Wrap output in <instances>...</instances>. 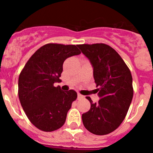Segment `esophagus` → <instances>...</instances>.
Returning a JSON list of instances; mask_svg holds the SVG:
<instances>
[{
    "mask_svg": "<svg viewBox=\"0 0 153 153\" xmlns=\"http://www.w3.org/2000/svg\"><path fill=\"white\" fill-rule=\"evenodd\" d=\"M83 98V96L81 95L80 93H77V99L78 100H81V99Z\"/></svg>",
    "mask_w": 153,
    "mask_h": 153,
    "instance_id": "obj_1",
    "label": "esophagus"
}]
</instances>
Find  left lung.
Listing matches in <instances>:
<instances>
[{"label": "left lung", "instance_id": "8db88e82", "mask_svg": "<svg viewBox=\"0 0 153 153\" xmlns=\"http://www.w3.org/2000/svg\"><path fill=\"white\" fill-rule=\"evenodd\" d=\"M93 68V78L100 100L82 115L83 126L95 135H106L117 129L128 112L132 97L131 72L118 53L104 44L77 45Z\"/></svg>", "mask_w": 153, "mask_h": 153}]
</instances>
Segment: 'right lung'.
<instances>
[{
	"label": "right lung",
	"instance_id": "add662e5",
	"mask_svg": "<svg viewBox=\"0 0 153 153\" xmlns=\"http://www.w3.org/2000/svg\"><path fill=\"white\" fill-rule=\"evenodd\" d=\"M75 45L47 44L39 48L24 66L18 79V97L31 123L44 132L63 126L67 112L77 98L73 90L62 91L60 83L67 58L80 54Z\"/></svg>",
	"mask_w": 153,
	"mask_h": 153
}]
</instances>
